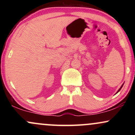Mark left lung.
<instances>
[{
  "instance_id": "left-lung-1",
  "label": "left lung",
  "mask_w": 135,
  "mask_h": 135,
  "mask_svg": "<svg viewBox=\"0 0 135 135\" xmlns=\"http://www.w3.org/2000/svg\"><path fill=\"white\" fill-rule=\"evenodd\" d=\"M124 84H122V86H120V88H119V90H118V91H117V93H118V92H119V91H120V89H121V88H122V86H123ZM116 93H115V94H116Z\"/></svg>"
}]
</instances>
